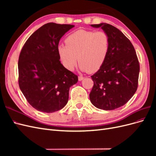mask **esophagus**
Instances as JSON below:
<instances>
[{
    "instance_id": "34e87169",
    "label": "esophagus",
    "mask_w": 156,
    "mask_h": 156,
    "mask_svg": "<svg viewBox=\"0 0 156 156\" xmlns=\"http://www.w3.org/2000/svg\"><path fill=\"white\" fill-rule=\"evenodd\" d=\"M78 79H79V81H82V80H83V79H84V77H83V76H79Z\"/></svg>"
}]
</instances>
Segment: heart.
<instances>
[{
  "instance_id": "obj_1",
  "label": "heart",
  "mask_w": 156,
  "mask_h": 156,
  "mask_svg": "<svg viewBox=\"0 0 156 156\" xmlns=\"http://www.w3.org/2000/svg\"><path fill=\"white\" fill-rule=\"evenodd\" d=\"M65 44L58 47V52L64 67L71 71L79 60L81 70L97 72L109 49V38L103 31L78 30L67 36Z\"/></svg>"
}]
</instances>
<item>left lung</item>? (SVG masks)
Returning <instances> with one entry per match:
<instances>
[{"mask_svg": "<svg viewBox=\"0 0 156 156\" xmlns=\"http://www.w3.org/2000/svg\"><path fill=\"white\" fill-rule=\"evenodd\" d=\"M91 26L105 31L109 49L102 66L91 76L90 100L100 109L114 110L125 105L137 89L139 62L133 45L119 29L107 23Z\"/></svg>", "mask_w": 156, "mask_h": 156, "instance_id": "obj_1", "label": "left lung"}]
</instances>
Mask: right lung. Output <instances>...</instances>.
<instances>
[{
    "instance_id": "obj_1",
    "label": "right lung",
    "mask_w": 156,
    "mask_h": 156,
    "mask_svg": "<svg viewBox=\"0 0 156 156\" xmlns=\"http://www.w3.org/2000/svg\"><path fill=\"white\" fill-rule=\"evenodd\" d=\"M72 25L48 23L29 37L18 61L19 86L29 104L44 112H53L67 104L69 88L77 75L60 63L59 41Z\"/></svg>"
}]
</instances>
